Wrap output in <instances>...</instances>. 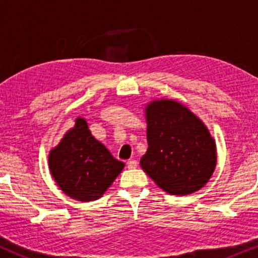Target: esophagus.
Segmentation results:
<instances>
[{
  "mask_svg": "<svg viewBox=\"0 0 258 258\" xmlns=\"http://www.w3.org/2000/svg\"><path fill=\"white\" fill-rule=\"evenodd\" d=\"M127 167L128 168H136L137 167V161H136V160H128V161H127Z\"/></svg>",
  "mask_w": 258,
  "mask_h": 258,
  "instance_id": "esophagus-1",
  "label": "esophagus"
}]
</instances>
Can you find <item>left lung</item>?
<instances>
[{
    "mask_svg": "<svg viewBox=\"0 0 258 258\" xmlns=\"http://www.w3.org/2000/svg\"><path fill=\"white\" fill-rule=\"evenodd\" d=\"M147 153L141 166L162 190L188 195L214 173L216 143L199 117L176 100H153L146 108Z\"/></svg>",
    "mask_w": 258,
    "mask_h": 258,
    "instance_id": "left-lung-1",
    "label": "left lung"
}]
</instances>
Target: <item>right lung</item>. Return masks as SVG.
I'll return each instance as SVG.
<instances>
[{"label": "right lung", "mask_w": 258, "mask_h": 258, "mask_svg": "<svg viewBox=\"0 0 258 258\" xmlns=\"http://www.w3.org/2000/svg\"><path fill=\"white\" fill-rule=\"evenodd\" d=\"M48 165L59 188L79 201L99 199L125 167L92 136L82 117L51 150Z\"/></svg>", "instance_id": "1"}]
</instances>
